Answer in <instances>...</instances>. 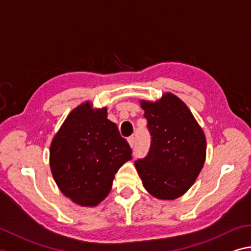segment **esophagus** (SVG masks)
Here are the masks:
<instances>
[{
	"label": "esophagus",
	"instance_id": "obj_1",
	"mask_svg": "<svg viewBox=\"0 0 251 251\" xmlns=\"http://www.w3.org/2000/svg\"><path fill=\"white\" fill-rule=\"evenodd\" d=\"M127 141H128V144L131 148L134 147V144H135V138L133 137V136H130V137L127 138Z\"/></svg>",
	"mask_w": 251,
	"mask_h": 251
}]
</instances>
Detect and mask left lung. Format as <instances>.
<instances>
[{
  "label": "left lung",
  "mask_w": 251,
  "mask_h": 251,
  "mask_svg": "<svg viewBox=\"0 0 251 251\" xmlns=\"http://www.w3.org/2000/svg\"><path fill=\"white\" fill-rule=\"evenodd\" d=\"M151 136L149 151L135 167L145 189L160 200H175L188 191L201 172L206 139L188 106L172 93L156 102L141 101Z\"/></svg>",
  "instance_id": "1"
}]
</instances>
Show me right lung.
Masks as SVG:
<instances>
[{"label": "right lung", "instance_id": "1", "mask_svg": "<svg viewBox=\"0 0 251 251\" xmlns=\"http://www.w3.org/2000/svg\"><path fill=\"white\" fill-rule=\"evenodd\" d=\"M106 107L90 102L72 111L50 145V169L61 192L81 206H95L107 197L115 173L131 159V149Z\"/></svg>", "mask_w": 251, "mask_h": 251}]
</instances>
